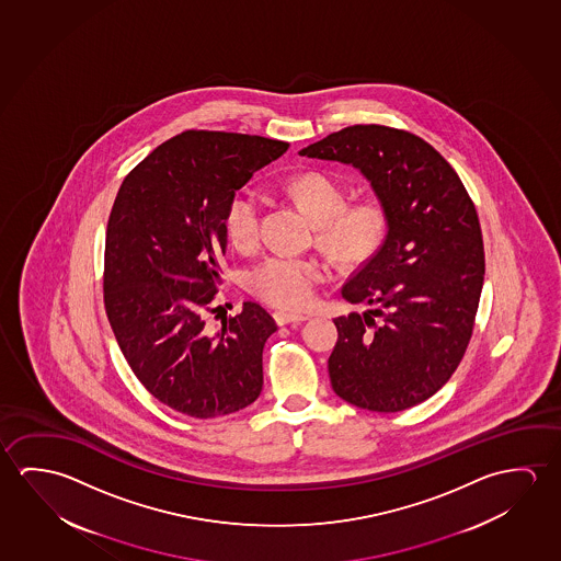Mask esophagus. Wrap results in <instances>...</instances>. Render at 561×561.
Returning <instances> with one entry per match:
<instances>
[{
	"mask_svg": "<svg viewBox=\"0 0 561 561\" xmlns=\"http://www.w3.org/2000/svg\"><path fill=\"white\" fill-rule=\"evenodd\" d=\"M278 325H288V323H300V321L308 320L306 313H293V311H275L273 313Z\"/></svg>",
	"mask_w": 561,
	"mask_h": 561,
	"instance_id": "1",
	"label": "esophagus"
}]
</instances>
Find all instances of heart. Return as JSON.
Masks as SVG:
<instances>
[{
  "instance_id": "1",
  "label": "heart",
  "mask_w": 561,
  "mask_h": 561,
  "mask_svg": "<svg viewBox=\"0 0 561 561\" xmlns=\"http://www.w3.org/2000/svg\"><path fill=\"white\" fill-rule=\"evenodd\" d=\"M293 196L313 224L320 226V241L341 261H363L382 243L386 233L383 206L368 198L347 208V195L337 181L323 173H304L286 183ZM263 196L255 188H240L226 210V231L238 248H250L259 236ZM325 276L320 261L276 253L251 268L248 283L261 300L302 310L310 306L316 288Z\"/></svg>"
}]
</instances>
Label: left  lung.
<instances>
[{
  "instance_id": "1",
  "label": "left lung",
  "mask_w": 561,
  "mask_h": 561,
  "mask_svg": "<svg viewBox=\"0 0 561 561\" xmlns=\"http://www.w3.org/2000/svg\"><path fill=\"white\" fill-rule=\"evenodd\" d=\"M298 153L360 171L388 220L382 245L341 288L373 310L333 320V391L360 410L413 408L470 343L485 273L476 206L450 163L405 130L348 126Z\"/></svg>"
}]
</instances>
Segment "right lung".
<instances>
[{
  "label": "right lung",
  "mask_w": 561,
  "mask_h": 561,
  "mask_svg": "<svg viewBox=\"0 0 561 561\" xmlns=\"http://www.w3.org/2000/svg\"><path fill=\"white\" fill-rule=\"evenodd\" d=\"M286 150L263 136L187 130L118 188L105 240L108 321L144 388L188 417L230 415L263 390L275 320L245 302L213 333L205 311L222 285L231 196Z\"/></svg>",
  "instance_id": "1"
}]
</instances>
